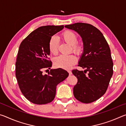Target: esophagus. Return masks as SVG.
I'll list each match as a JSON object with an SVG mask.
<instances>
[{
    "instance_id": "1",
    "label": "esophagus",
    "mask_w": 126,
    "mask_h": 126,
    "mask_svg": "<svg viewBox=\"0 0 126 126\" xmlns=\"http://www.w3.org/2000/svg\"><path fill=\"white\" fill-rule=\"evenodd\" d=\"M68 73H69V75H71V74H72V71H68Z\"/></svg>"
}]
</instances>
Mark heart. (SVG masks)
<instances>
[{
    "label": "heart",
    "mask_w": 126,
    "mask_h": 126,
    "mask_svg": "<svg viewBox=\"0 0 126 126\" xmlns=\"http://www.w3.org/2000/svg\"><path fill=\"white\" fill-rule=\"evenodd\" d=\"M64 41L72 46V51L77 54L82 53V48L77 44L78 37L75 33L71 31H66L62 34ZM59 47V39L57 36H53L49 42V49L53 54H57ZM54 64L57 68L69 69L76 63V57L73 55H61L54 59Z\"/></svg>",
    "instance_id": "b5f03b06"
}]
</instances>
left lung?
Masks as SVG:
<instances>
[{"label": "left lung", "instance_id": "obj_1", "mask_svg": "<svg viewBox=\"0 0 126 126\" xmlns=\"http://www.w3.org/2000/svg\"><path fill=\"white\" fill-rule=\"evenodd\" d=\"M65 27L76 32L83 44L78 65L85 70L72 71L78 79L73 88L74 96L82 103L94 102L106 93L113 75V63L110 47L103 34L92 25L77 23Z\"/></svg>", "mask_w": 126, "mask_h": 126}]
</instances>
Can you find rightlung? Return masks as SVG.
Listing matches in <instances>:
<instances>
[{
    "mask_svg": "<svg viewBox=\"0 0 126 126\" xmlns=\"http://www.w3.org/2000/svg\"><path fill=\"white\" fill-rule=\"evenodd\" d=\"M64 28L63 25H46L38 28L21 43L16 63V76L23 94L33 103L45 104L54 99L57 86L68 77L65 70L50 69L49 42L53 35Z\"/></svg>",
    "mask_w": 126,
    "mask_h": 126,
    "instance_id": "right-lung-1",
    "label": "right lung"
}]
</instances>
